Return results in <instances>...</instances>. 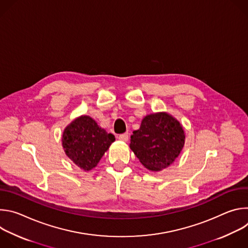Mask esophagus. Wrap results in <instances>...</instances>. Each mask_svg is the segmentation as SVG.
<instances>
[{
	"mask_svg": "<svg viewBox=\"0 0 248 248\" xmlns=\"http://www.w3.org/2000/svg\"><path fill=\"white\" fill-rule=\"evenodd\" d=\"M119 140L123 141V142H126V141L128 140V133H123L121 135H119Z\"/></svg>",
	"mask_w": 248,
	"mask_h": 248,
	"instance_id": "obj_1",
	"label": "esophagus"
}]
</instances>
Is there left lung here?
I'll return each mask as SVG.
<instances>
[{
    "label": "left lung",
    "instance_id": "left-lung-1",
    "mask_svg": "<svg viewBox=\"0 0 248 248\" xmlns=\"http://www.w3.org/2000/svg\"><path fill=\"white\" fill-rule=\"evenodd\" d=\"M186 142L182 124L167 112L147 115L130 136L129 147L147 170L160 171L181 154Z\"/></svg>",
    "mask_w": 248,
    "mask_h": 248
}]
</instances>
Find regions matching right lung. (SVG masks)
<instances>
[{"mask_svg":"<svg viewBox=\"0 0 248 248\" xmlns=\"http://www.w3.org/2000/svg\"><path fill=\"white\" fill-rule=\"evenodd\" d=\"M116 140L91 117L82 115L62 131V145L65 155L84 171L94 169Z\"/></svg>","mask_w":248,"mask_h":248,"instance_id":"obj_1","label":"right lung"}]
</instances>
